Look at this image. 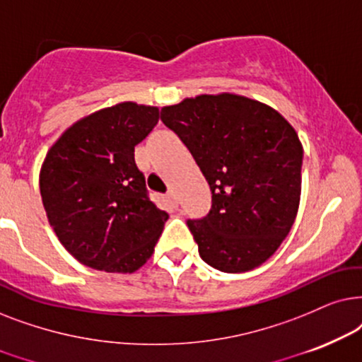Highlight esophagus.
Wrapping results in <instances>:
<instances>
[{
	"mask_svg": "<svg viewBox=\"0 0 362 362\" xmlns=\"http://www.w3.org/2000/svg\"><path fill=\"white\" fill-rule=\"evenodd\" d=\"M168 199H170V202H172V205L173 206H178V197H177V194H175V192H173V190H170V192H168Z\"/></svg>",
	"mask_w": 362,
	"mask_h": 362,
	"instance_id": "1",
	"label": "esophagus"
}]
</instances>
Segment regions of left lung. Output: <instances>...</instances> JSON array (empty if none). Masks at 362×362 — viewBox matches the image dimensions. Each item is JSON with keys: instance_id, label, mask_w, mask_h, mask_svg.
<instances>
[{"instance_id": "1", "label": "left lung", "mask_w": 362, "mask_h": 362, "mask_svg": "<svg viewBox=\"0 0 362 362\" xmlns=\"http://www.w3.org/2000/svg\"><path fill=\"white\" fill-rule=\"evenodd\" d=\"M185 144L211 190V209L187 225L205 263L225 273L259 267L295 223L303 146L278 110L221 93L184 99L160 110Z\"/></svg>"}]
</instances>
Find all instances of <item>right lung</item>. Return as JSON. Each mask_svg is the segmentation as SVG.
Segmentation results:
<instances>
[{"mask_svg": "<svg viewBox=\"0 0 362 362\" xmlns=\"http://www.w3.org/2000/svg\"><path fill=\"white\" fill-rule=\"evenodd\" d=\"M158 122V107L120 103L86 115L47 151L40 190L47 220L86 267L134 273L152 257L165 211L151 202L134 147Z\"/></svg>", "mask_w": 362, "mask_h": 362, "instance_id": "1", "label": "right lung"}]
</instances>
